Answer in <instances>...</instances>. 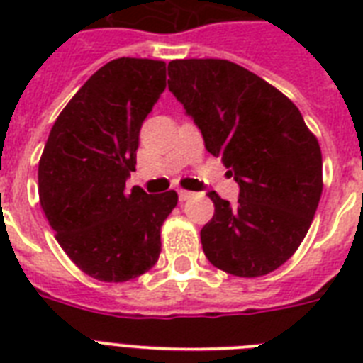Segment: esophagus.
<instances>
[{
	"label": "esophagus",
	"instance_id": "1",
	"mask_svg": "<svg viewBox=\"0 0 363 363\" xmlns=\"http://www.w3.org/2000/svg\"><path fill=\"white\" fill-rule=\"evenodd\" d=\"M192 196L194 194L188 192V190H179V199H181V201H186V199H190Z\"/></svg>",
	"mask_w": 363,
	"mask_h": 363
}]
</instances>
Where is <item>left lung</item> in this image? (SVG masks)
<instances>
[{
	"label": "left lung",
	"instance_id": "obj_1",
	"mask_svg": "<svg viewBox=\"0 0 363 363\" xmlns=\"http://www.w3.org/2000/svg\"><path fill=\"white\" fill-rule=\"evenodd\" d=\"M167 71L169 92L239 184L233 205L209 192L215 215L201 228L205 256L230 275H267L309 232L322 194L318 141L284 94L241 65L173 60Z\"/></svg>",
	"mask_w": 363,
	"mask_h": 363
}]
</instances>
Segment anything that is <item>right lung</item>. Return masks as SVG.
<instances>
[{"label": "right lung", "mask_w": 363, "mask_h": 363, "mask_svg": "<svg viewBox=\"0 0 363 363\" xmlns=\"http://www.w3.org/2000/svg\"><path fill=\"white\" fill-rule=\"evenodd\" d=\"M165 90V62L118 58L94 73L54 122L39 199L56 241L86 275L124 282L158 262L160 228L179 196L125 190L139 131Z\"/></svg>", "instance_id": "right-lung-1"}]
</instances>
